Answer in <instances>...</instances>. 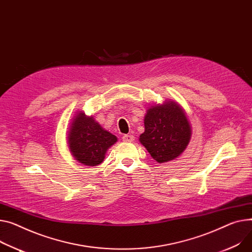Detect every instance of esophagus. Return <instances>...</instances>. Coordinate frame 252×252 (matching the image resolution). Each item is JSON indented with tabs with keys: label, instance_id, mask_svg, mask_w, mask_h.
Segmentation results:
<instances>
[{
	"label": "esophagus",
	"instance_id": "34e87169",
	"mask_svg": "<svg viewBox=\"0 0 252 252\" xmlns=\"http://www.w3.org/2000/svg\"><path fill=\"white\" fill-rule=\"evenodd\" d=\"M133 140H135V137H133L132 135H125L123 137L124 142H132Z\"/></svg>",
	"mask_w": 252,
	"mask_h": 252
}]
</instances>
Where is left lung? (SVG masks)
<instances>
[{
  "label": "left lung",
  "instance_id": "left-lung-1",
  "mask_svg": "<svg viewBox=\"0 0 252 252\" xmlns=\"http://www.w3.org/2000/svg\"><path fill=\"white\" fill-rule=\"evenodd\" d=\"M144 124L140 142L158 163L177 158L189 143L191 128L188 117L174 101L151 106Z\"/></svg>",
  "mask_w": 252,
  "mask_h": 252
}]
</instances>
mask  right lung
I'll return each mask as SVG.
<instances>
[{
    "label": "right lung",
    "instance_id": "right-lung-1",
    "mask_svg": "<svg viewBox=\"0 0 252 252\" xmlns=\"http://www.w3.org/2000/svg\"><path fill=\"white\" fill-rule=\"evenodd\" d=\"M68 141L77 161L87 166H97L103 162L106 151L116 143L117 138L102 128L93 116L80 112L70 126Z\"/></svg>",
    "mask_w": 252,
    "mask_h": 252
}]
</instances>
